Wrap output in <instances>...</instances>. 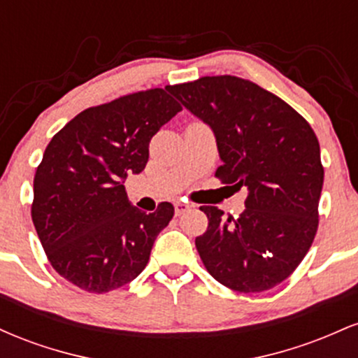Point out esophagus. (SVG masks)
<instances>
[{
  "instance_id": "esophagus-1",
  "label": "esophagus",
  "mask_w": 358,
  "mask_h": 358,
  "mask_svg": "<svg viewBox=\"0 0 358 358\" xmlns=\"http://www.w3.org/2000/svg\"><path fill=\"white\" fill-rule=\"evenodd\" d=\"M173 205H175V213H176V215H182V213H185L187 210H190V205L185 203V202H180V200H178V202H175Z\"/></svg>"
}]
</instances>
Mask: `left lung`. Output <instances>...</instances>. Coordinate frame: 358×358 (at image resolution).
<instances>
[{
    "mask_svg": "<svg viewBox=\"0 0 358 358\" xmlns=\"http://www.w3.org/2000/svg\"><path fill=\"white\" fill-rule=\"evenodd\" d=\"M168 90L212 127L222 159L217 178L249 192L239 217L200 207L208 219L195 239L203 266L239 293L278 286L318 229L324 171L315 131L289 104L241 77H200Z\"/></svg>",
    "mask_w": 358,
    "mask_h": 358,
    "instance_id": "8db88e82",
    "label": "left lung"
}]
</instances>
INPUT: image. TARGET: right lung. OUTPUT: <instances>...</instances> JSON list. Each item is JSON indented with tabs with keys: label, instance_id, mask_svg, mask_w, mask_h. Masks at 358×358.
Returning <instances> with one entry per match:
<instances>
[{
	"label": "right lung",
	"instance_id": "add662e5",
	"mask_svg": "<svg viewBox=\"0 0 358 358\" xmlns=\"http://www.w3.org/2000/svg\"><path fill=\"white\" fill-rule=\"evenodd\" d=\"M180 110L168 89L141 90L82 110L48 143L31 220L52 268L72 285L109 293L146 268L175 208L138 210L122 183L145 170L151 138Z\"/></svg>",
	"mask_w": 358,
	"mask_h": 358
}]
</instances>
